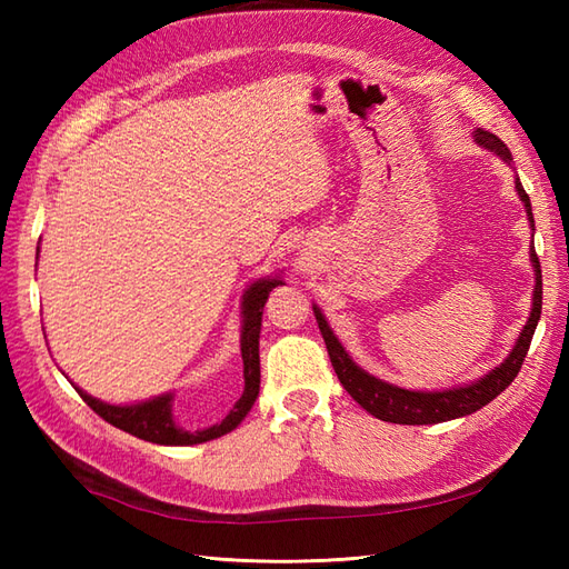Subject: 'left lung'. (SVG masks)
Returning <instances> with one entry per match:
<instances>
[{
    "label": "left lung",
    "mask_w": 569,
    "mask_h": 569,
    "mask_svg": "<svg viewBox=\"0 0 569 569\" xmlns=\"http://www.w3.org/2000/svg\"><path fill=\"white\" fill-rule=\"evenodd\" d=\"M475 141L481 149L491 151L493 156H499L501 161L513 166L509 147H506V143L497 134H491V131H485V129H477ZM516 192L526 208L530 229H536L533 210H530V198L526 196V190L521 186V180H518V176H516ZM530 263H533V276H536L533 306H530V316L523 325L521 335H518V340L509 352V357H506L499 367L487 371L485 377H479L477 381L459 383V386H452V389L413 391V389H403V386H396V383L373 377V373L361 369L357 361L347 355V349L342 347L340 340H337V335L332 332L328 320H325L322 310L318 306H312L318 328L322 332V340H325V345H328V355H330L337 379H340L347 393L352 396L355 401L367 410V413H371L379 420H386V422H398V426H432V422H445V420H455V418H465V416L477 413L479 408H485L501 391L509 389V383L516 379V373L521 371L530 340H533V332L538 328L540 310H542V273H540V261L536 257L533 241H530Z\"/></svg>",
    "instance_id": "left-lung-1"
}]
</instances>
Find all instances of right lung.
Listing matches in <instances>:
<instances>
[{
  "label": "right lung",
  "instance_id": "obj_1",
  "mask_svg": "<svg viewBox=\"0 0 569 569\" xmlns=\"http://www.w3.org/2000/svg\"><path fill=\"white\" fill-rule=\"evenodd\" d=\"M281 283H283L281 273L263 276V278H257V281L247 288L244 296H241L239 349H241V361H244V389H241L234 406L227 410V416L220 422H214V426L200 428V430H188L183 426H178L173 416V398H176L173 391L153 396V398H147V401H137V403H107V401H100V398L90 396L88 391H82L80 386H76L80 398L94 410V413L110 422V426L156 445H171V447L200 445L232 432L239 422L247 418L253 401H257L259 396L261 316H263L266 300H269V293Z\"/></svg>",
  "mask_w": 569,
  "mask_h": 569
}]
</instances>
